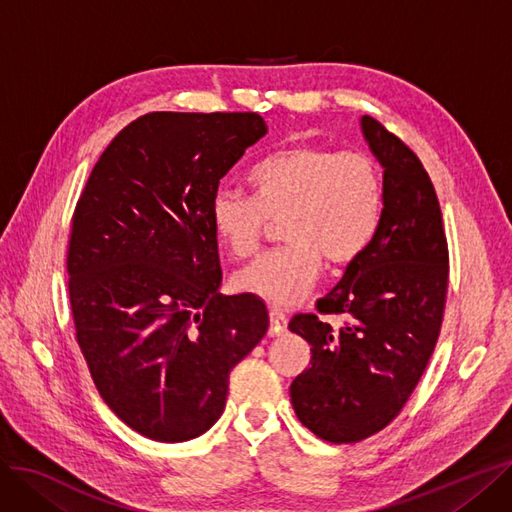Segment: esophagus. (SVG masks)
Returning a JSON list of instances; mask_svg holds the SVG:
<instances>
[{"mask_svg":"<svg viewBox=\"0 0 512 512\" xmlns=\"http://www.w3.org/2000/svg\"><path fill=\"white\" fill-rule=\"evenodd\" d=\"M287 325H289V318L282 314L280 310L270 308V331H268V335H272V337L282 335L287 331Z\"/></svg>","mask_w":512,"mask_h":512,"instance_id":"obj_1","label":"esophagus"}]
</instances>
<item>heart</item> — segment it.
<instances>
[{
  "mask_svg": "<svg viewBox=\"0 0 512 512\" xmlns=\"http://www.w3.org/2000/svg\"><path fill=\"white\" fill-rule=\"evenodd\" d=\"M249 185L253 198L219 189L208 219L221 249L236 259L259 249L268 219H282L287 244L234 276L236 289L272 306L297 304L316 282L323 257L333 268L350 266L380 230L382 175L358 151L339 154L310 143L278 149L251 168Z\"/></svg>",
  "mask_w": 512,
  "mask_h": 512,
  "instance_id": "heart-1",
  "label": "heart"
}]
</instances>
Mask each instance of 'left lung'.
<instances>
[{"label": "left lung", "instance_id": "1", "mask_svg": "<svg viewBox=\"0 0 512 512\" xmlns=\"http://www.w3.org/2000/svg\"><path fill=\"white\" fill-rule=\"evenodd\" d=\"M361 130L384 168L380 230L316 304L350 323L333 331L314 314L289 323L312 346L291 403L329 443L363 441L399 415L439 339L449 278L441 206L422 162L377 120L363 116Z\"/></svg>", "mask_w": 512, "mask_h": 512}]
</instances>
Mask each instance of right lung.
<instances>
[{"mask_svg": "<svg viewBox=\"0 0 512 512\" xmlns=\"http://www.w3.org/2000/svg\"><path fill=\"white\" fill-rule=\"evenodd\" d=\"M266 132L257 113H147L107 145L75 206V335L101 399L151 441L211 428L230 371L268 331L259 297L219 293L208 219L219 181Z\"/></svg>", "mask_w": 512, "mask_h": 512, "instance_id": "1", "label": "right lung"}]
</instances>
